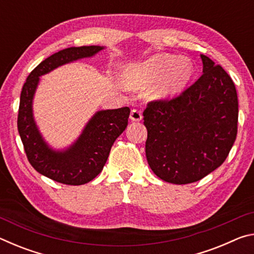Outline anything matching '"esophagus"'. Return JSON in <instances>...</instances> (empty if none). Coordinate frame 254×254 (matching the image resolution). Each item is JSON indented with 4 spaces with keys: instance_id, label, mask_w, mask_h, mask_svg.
<instances>
[{
    "instance_id": "obj_1",
    "label": "esophagus",
    "mask_w": 254,
    "mask_h": 254,
    "mask_svg": "<svg viewBox=\"0 0 254 254\" xmlns=\"http://www.w3.org/2000/svg\"><path fill=\"white\" fill-rule=\"evenodd\" d=\"M130 119H131V121L139 122L142 120V113H141V111H139V110H132L131 114H130Z\"/></svg>"
}]
</instances>
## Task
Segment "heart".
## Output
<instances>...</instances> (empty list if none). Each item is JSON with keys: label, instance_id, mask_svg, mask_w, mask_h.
Segmentation results:
<instances>
[{"label": "heart", "instance_id": "obj_1", "mask_svg": "<svg viewBox=\"0 0 254 254\" xmlns=\"http://www.w3.org/2000/svg\"><path fill=\"white\" fill-rule=\"evenodd\" d=\"M194 75V65L187 57L171 54H157L140 64H132L123 70L122 79L130 88L140 89L151 85L147 97L152 101H167L186 87Z\"/></svg>", "mask_w": 254, "mask_h": 254}]
</instances>
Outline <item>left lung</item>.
Listing matches in <instances>:
<instances>
[{"label":"left lung","instance_id":"left-lung-1","mask_svg":"<svg viewBox=\"0 0 254 254\" xmlns=\"http://www.w3.org/2000/svg\"><path fill=\"white\" fill-rule=\"evenodd\" d=\"M203 75L170 101L148 103L145 156L150 168L167 183L198 182L218 168L238 133L235 85L220 65L200 55Z\"/></svg>","mask_w":254,"mask_h":254}]
</instances>
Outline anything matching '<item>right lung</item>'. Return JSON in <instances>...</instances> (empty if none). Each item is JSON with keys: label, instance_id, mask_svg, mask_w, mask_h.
<instances>
[{"label": "right lung", "instance_id": "1", "mask_svg": "<svg viewBox=\"0 0 254 254\" xmlns=\"http://www.w3.org/2000/svg\"><path fill=\"white\" fill-rule=\"evenodd\" d=\"M104 49L101 46L70 47L41 62L30 72L22 87L18 115V130L29 162L38 173L66 185H84L103 170L112 145L126 130L130 109L97 111L74 143L55 150L46 142L33 118L32 102L42 75L78 59L89 58Z\"/></svg>", "mask_w": 254, "mask_h": 254}]
</instances>
